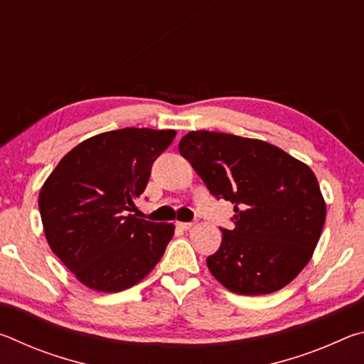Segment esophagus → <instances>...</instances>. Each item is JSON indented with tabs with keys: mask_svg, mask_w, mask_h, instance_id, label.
Here are the masks:
<instances>
[{
	"mask_svg": "<svg viewBox=\"0 0 364 364\" xmlns=\"http://www.w3.org/2000/svg\"><path fill=\"white\" fill-rule=\"evenodd\" d=\"M176 226L181 228V230H191V228L194 226V223H183V221H178Z\"/></svg>",
	"mask_w": 364,
	"mask_h": 364,
	"instance_id": "34e87169",
	"label": "esophagus"
}]
</instances>
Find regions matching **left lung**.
Listing matches in <instances>:
<instances>
[{
  "mask_svg": "<svg viewBox=\"0 0 364 364\" xmlns=\"http://www.w3.org/2000/svg\"><path fill=\"white\" fill-rule=\"evenodd\" d=\"M181 156L217 199L234 204V230H221L207 267L241 295L273 294L306 267L321 236L326 202L313 170L262 139L189 132Z\"/></svg>",
  "mask_w": 364,
  "mask_h": 364,
  "instance_id": "obj_1",
  "label": "left lung"
}]
</instances>
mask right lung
Instances as JSON below:
<instances>
[{"label": "right lung", "instance_id": "right-lung-1", "mask_svg": "<svg viewBox=\"0 0 364 364\" xmlns=\"http://www.w3.org/2000/svg\"><path fill=\"white\" fill-rule=\"evenodd\" d=\"M175 130L122 128L85 139L60 159L40 189L49 247L73 276L97 292L138 284L162 258L173 223L128 213Z\"/></svg>", "mask_w": 364, "mask_h": 364}]
</instances>
